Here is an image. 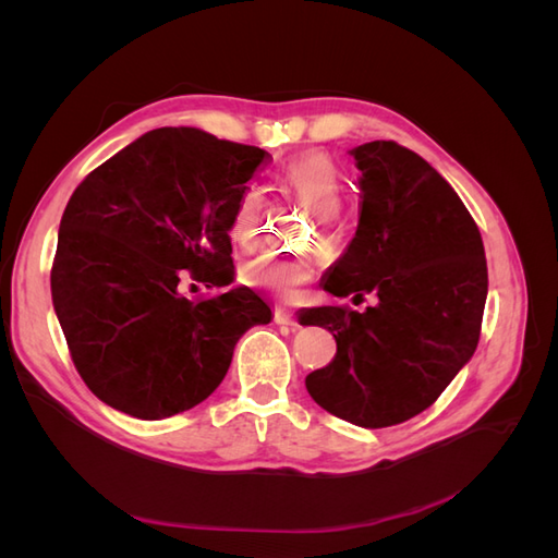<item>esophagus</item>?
<instances>
[{
  "label": "esophagus",
  "mask_w": 558,
  "mask_h": 558,
  "mask_svg": "<svg viewBox=\"0 0 558 558\" xmlns=\"http://www.w3.org/2000/svg\"><path fill=\"white\" fill-rule=\"evenodd\" d=\"M275 324H279V326H289V328H298L300 324H298V318H295V314L293 312H289V310H281V307H277L275 310Z\"/></svg>",
  "instance_id": "esophagus-1"
}]
</instances>
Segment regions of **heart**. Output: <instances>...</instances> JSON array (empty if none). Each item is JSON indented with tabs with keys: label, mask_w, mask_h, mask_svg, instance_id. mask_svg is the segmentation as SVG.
<instances>
[{
	"label": "heart",
	"mask_w": 558,
	"mask_h": 558,
	"mask_svg": "<svg viewBox=\"0 0 558 558\" xmlns=\"http://www.w3.org/2000/svg\"><path fill=\"white\" fill-rule=\"evenodd\" d=\"M275 179L283 189H289L300 199H305L314 211H318L324 226H330L332 216L342 207L347 181L326 150H305V154L281 160L275 170ZM263 205L265 195L258 185H244L230 216V238L238 246L253 248L258 244ZM314 272L316 260L307 253L279 251H265L242 267L246 283L283 298L295 295L302 286L314 279Z\"/></svg>",
	"instance_id": "b5f03b06"
}]
</instances>
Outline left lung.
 I'll use <instances>...</instances> for the list:
<instances>
[{
    "label": "left lung",
    "mask_w": 558,
    "mask_h": 558,
    "mask_svg": "<svg viewBox=\"0 0 558 558\" xmlns=\"http://www.w3.org/2000/svg\"><path fill=\"white\" fill-rule=\"evenodd\" d=\"M349 154L361 170L359 228L324 289L379 302L300 312L302 326L326 328L337 342L305 386L326 412L386 428L430 408L475 353L486 258L461 197L414 150L369 142Z\"/></svg>",
    "instance_id": "obj_1"
}]
</instances>
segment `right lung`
<instances>
[{
    "mask_svg": "<svg viewBox=\"0 0 558 558\" xmlns=\"http://www.w3.org/2000/svg\"><path fill=\"white\" fill-rule=\"evenodd\" d=\"M197 128H158L102 162L66 202L50 269L81 379L109 408L156 421L207 400L234 344L272 310L234 281L230 216L267 160ZM189 276L227 291L189 301Z\"/></svg>",
    "mask_w": 558,
    "mask_h": 558,
    "instance_id": "1",
    "label": "right lung"
}]
</instances>
